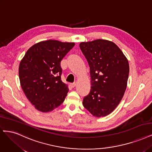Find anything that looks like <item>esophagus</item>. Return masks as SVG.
<instances>
[{
	"label": "esophagus",
	"mask_w": 152,
	"mask_h": 152,
	"mask_svg": "<svg viewBox=\"0 0 152 152\" xmlns=\"http://www.w3.org/2000/svg\"><path fill=\"white\" fill-rule=\"evenodd\" d=\"M70 86L72 88H74L75 86H76V83H71L70 84Z\"/></svg>",
	"instance_id": "1"
}]
</instances>
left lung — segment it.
<instances>
[{
  "label": "left lung",
  "mask_w": 152,
  "mask_h": 152,
  "mask_svg": "<svg viewBox=\"0 0 152 152\" xmlns=\"http://www.w3.org/2000/svg\"><path fill=\"white\" fill-rule=\"evenodd\" d=\"M79 46L89 65L91 79V89L83 106L94 116H106L116 108L126 89L128 60L116 44L106 39Z\"/></svg>",
  "instance_id": "1"
}]
</instances>
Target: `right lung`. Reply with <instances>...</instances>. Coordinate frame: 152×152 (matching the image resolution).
I'll list each match as a JSON object with an SVG mask.
<instances>
[{"instance_id": "right-lung-1", "label": "right lung", "mask_w": 152, "mask_h": 152, "mask_svg": "<svg viewBox=\"0 0 152 152\" xmlns=\"http://www.w3.org/2000/svg\"><path fill=\"white\" fill-rule=\"evenodd\" d=\"M74 43L43 41L26 51L19 66L20 84L38 111H53L64 102L69 89L61 80L60 62Z\"/></svg>"}]
</instances>
